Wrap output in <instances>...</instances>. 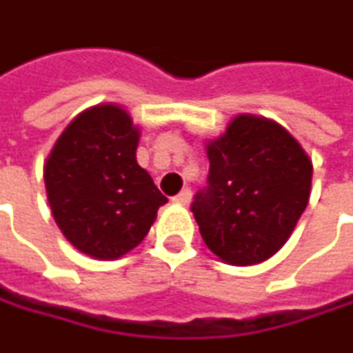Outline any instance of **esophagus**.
<instances>
[{
    "mask_svg": "<svg viewBox=\"0 0 353 353\" xmlns=\"http://www.w3.org/2000/svg\"><path fill=\"white\" fill-rule=\"evenodd\" d=\"M191 195H193V193H191V189H183L179 195H174V197H172V201H174V203H179V205H189V203H191Z\"/></svg>",
    "mask_w": 353,
    "mask_h": 353,
    "instance_id": "34e87169",
    "label": "esophagus"
}]
</instances>
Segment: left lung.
<instances>
[{
  "instance_id": "left-lung-1",
  "label": "left lung",
  "mask_w": 353,
  "mask_h": 353,
  "mask_svg": "<svg viewBox=\"0 0 353 353\" xmlns=\"http://www.w3.org/2000/svg\"><path fill=\"white\" fill-rule=\"evenodd\" d=\"M207 187L191 203L203 242L234 266L264 262L283 248L309 203V156L283 125L238 115L207 144Z\"/></svg>"
}]
</instances>
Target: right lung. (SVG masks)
<instances>
[{"instance_id": "obj_1", "label": "right lung", "mask_w": 353, "mask_h": 353, "mask_svg": "<svg viewBox=\"0 0 353 353\" xmlns=\"http://www.w3.org/2000/svg\"><path fill=\"white\" fill-rule=\"evenodd\" d=\"M140 132L117 105L77 115L44 166L57 225L83 254L113 260L142 242L168 199L136 162Z\"/></svg>"}]
</instances>
